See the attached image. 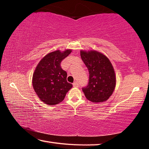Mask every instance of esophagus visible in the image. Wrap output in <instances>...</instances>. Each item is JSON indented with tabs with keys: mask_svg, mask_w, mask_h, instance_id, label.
<instances>
[{
	"mask_svg": "<svg viewBox=\"0 0 149 149\" xmlns=\"http://www.w3.org/2000/svg\"><path fill=\"white\" fill-rule=\"evenodd\" d=\"M73 86L75 87H79V84H78L77 81H75L74 83V84H73Z\"/></svg>",
	"mask_w": 149,
	"mask_h": 149,
	"instance_id": "1",
	"label": "esophagus"
}]
</instances>
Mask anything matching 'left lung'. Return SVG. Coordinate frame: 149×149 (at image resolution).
Returning <instances> with one entry per match:
<instances>
[{"instance_id":"obj_1","label":"left lung","mask_w":149,"mask_h":149,"mask_svg":"<svg viewBox=\"0 0 149 149\" xmlns=\"http://www.w3.org/2000/svg\"><path fill=\"white\" fill-rule=\"evenodd\" d=\"M81 58L89 73L88 85L82 90L85 97L93 102L107 100L116 87L114 68L108 58L95 50H81Z\"/></svg>"}]
</instances>
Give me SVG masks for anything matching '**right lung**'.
I'll list each match as a JSON object with an SVG mask.
<instances>
[{
  "label": "right lung",
  "instance_id": "1",
  "mask_svg": "<svg viewBox=\"0 0 149 149\" xmlns=\"http://www.w3.org/2000/svg\"><path fill=\"white\" fill-rule=\"evenodd\" d=\"M72 50L61 52H52L42 58L33 75V87L42 102L55 105L64 99L72 84L67 81V73L61 68V62L71 53Z\"/></svg>",
  "mask_w": 149,
  "mask_h": 149
}]
</instances>
